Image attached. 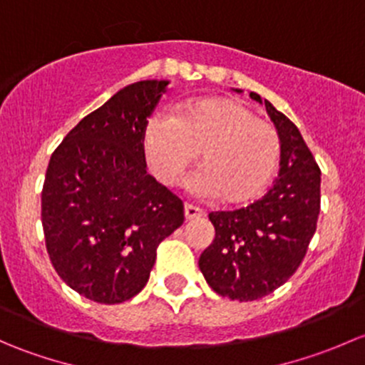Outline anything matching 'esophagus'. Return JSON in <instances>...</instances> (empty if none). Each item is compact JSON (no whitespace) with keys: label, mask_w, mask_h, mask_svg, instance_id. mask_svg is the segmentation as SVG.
<instances>
[{"label":"esophagus","mask_w":365,"mask_h":365,"mask_svg":"<svg viewBox=\"0 0 365 365\" xmlns=\"http://www.w3.org/2000/svg\"><path fill=\"white\" fill-rule=\"evenodd\" d=\"M185 219L187 220H194V219H200V217H203L205 215V212L201 208H197V206H194V205H189V203H185Z\"/></svg>","instance_id":"esophagus-1"}]
</instances>
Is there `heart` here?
I'll return each mask as SVG.
<instances>
[{
	"label": "heart",
	"mask_w": 365,
	"mask_h": 365,
	"mask_svg": "<svg viewBox=\"0 0 365 365\" xmlns=\"http://www.w3.org/2000/svg\"><path fill=\"white\" fill-rule=\"evenodd\" d=\"M143 150L165 185H178L201 153V192L244 205L270 185L281 160V138L249 106L231 98H203L180 106L173 116L150 118Z\"/></svg>",
	"instance_id": "b5f03b06"
}]
</instances>
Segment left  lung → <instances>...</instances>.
<instances>
[{
    "instance_id": "obj_1",
    "label": "left lung",
    "mask_w": 365,
    "mask_h": 365,
    "mask_svg": "<svg viewBox=\"0 0 365 365\" xmlns=\"http://www.w3.org/2000/svg\"><path fill=\"white\" fill-rule=\"evenodd\" d=\"M264 104L281 138V169L261 200L233 212H212L215 238L200 256L210 288L231 300L270 295L297 272L316 231L322 171L297 125L268 101Z\"/></svg>"
}]
</instances>
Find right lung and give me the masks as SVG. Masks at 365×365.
<instances>
[{
  "mask_svg": "<svg viewBox=\"0 0 365 365\" xmlns=\"http://www.w3.org/2000/svg\"><path fill=\"white\" fill-rule=\"evenodd\" d=\"M168 81L114 93L65 135L47 165L42 226L51 263L79 295L121 304L146 286L183 203L146 173L143 134Z\"/></svg>",
  "mask_w": 365,
  "mask_h": 365,
  "instance_id": "obj_1",
  "label": "right lung"
}]
</instances>
